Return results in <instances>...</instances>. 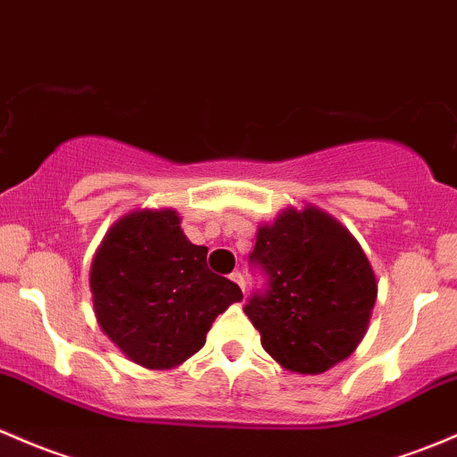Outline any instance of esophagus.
I'll list each match as a JSON object with an SVG mask.
<instances>
[{"label":"esophagus","mask_w":457,"mask_h":457,"mask_svg":"<svg viewBox=\"0 0 457 457\" xmlns=\"http://www.w3.org/2000/svg\"><path fill=\"white\" fill-rule=\"evenodd\" d=\"M229 280H232V282H237V285H238V287H241V289H243V293H245V278H243V273L234 271V273H232V276H229Z\"/></svg>","instance_id":"obj_1"}]
</instances>
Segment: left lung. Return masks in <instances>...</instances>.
I'll return each mask as SVG.
<instances>
[{"label":"left lung","instance_id":"1","mask_svg":"<svg viewBox=\"0 0 457 457\" xmlns=\"http://www.w3.org/2000/svg\"><path fill=\"white\" fill-rule=\"evenodd\" d=\"M249 265L265 287L245 315L282 368L320 374L354 353L377 302V278L361 245L321 210H287L258 229Z\"/></svg>","mask_w":457,"mask_h":457}]
</instances>
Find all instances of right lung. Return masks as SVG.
I'll use <instances>...</instances> for the list:
<instances>
[{"instance_id": "obj_1", "label": "right lung", "mask_w": 457, "mask_h": 457, "mask_svg": "<svg viewBox=\"0 0 457 457\" xmlns=\"http://www.w3.org/2000/svg\"><path fill=\"white\" fill-rule=\"evenodd\" d=\"M100 328L131 361L151 370L179 366L232 302L237 282L208 269V247L192 245L175 210L124 216L91 265Z\"/></svg>"}]
</instances>
